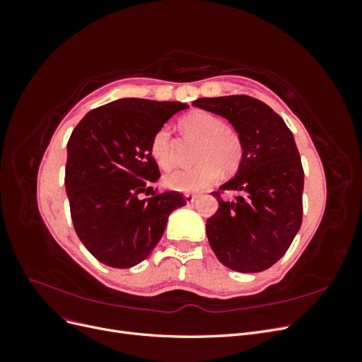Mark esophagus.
<instances>
[{"instance_id": "esophagus-1", "label": "esophagus", "mask_w": 362, "mask_h": 362, "mask_svg": "<svg viewBox=\"0 0 362 362\" xmlns=\"http://www.w3.org/2000/svg\"><path fill=\"white\" fill-rule=\"evenodd\" d=\"M184 199H185V202L187 204H193L196 199H198V196H194V194H184Z\"/></svg>"}]
</instances>
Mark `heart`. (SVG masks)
Returning a JSON list of instances; mask_svg holds the SVG:
<instances>
[{
  "mask_svg": "<svg viewBox=\"0 0 362 362\" xmlns=\"http://www.w3.org/2000/svg\"><path fill=\"white\" fill-rule=\"evenodd\" d=\"M185 134L199 140L194 152L196 166L175 170L164 177L168 189L181 193H198L210 187L223 172L238 169L243 158V141L233 127L223 124L217 116L196 110L180 120ZM151 157L161 169H169L173 163L172 140L169 128L163 127L151 140Z\"/></svg>",
  "mask_w": 362,
  "mask_h": 362,
  "instance_id": "heart-1",
  "label": "heart"
}]
</instances>
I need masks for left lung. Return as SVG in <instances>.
<instances>
[{
  "label": "left lung",
  "instance_id": "left-lung-1",
  "mask_svg": "<svg viewBox=\"0 0 362 362\" xmlns=\"http://www.w3.org/2000/svg\"><path fill=\"white\" fill-rule=\"evenodd\" d=\"M194 107L228 119L242 137L243 158L221 190L235 192L206 218V237L228 269L257 273L286 254L302 225L303 169L293 133L269 105L246 95L199 98Z\"/></svg>",
  "mask_w": 362,
  "mask_h": 362
}]
</instances>
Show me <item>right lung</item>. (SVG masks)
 I'll return each mask as SVG.
<instances>
[{
  "instance_id": "add662e5",
  "label": "right lung",
  "mask_w": 362,
  "mask_h": 362,
  "mask_svg": "<svg viewBox=\"0 0 362 362\" xmlns=\"http://www.w3.org/2000/svg\"><path fill=\"white\" fill-rule=\"evenodd\" d=\"M187 107L122 98L89 112L72 131L64 173L72 223L103 264L128 269L148 258L170 213L185 205L180 192H152L148 199L139 194L160 178L152 137Z\"/></svg>"
}]
</instances>
